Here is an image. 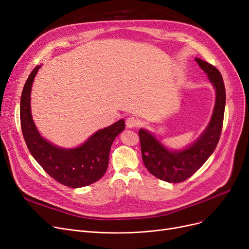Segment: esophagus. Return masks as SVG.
Listing matches in <instances>:
<instances>
[{
  "label": "esophagus",
  "mask_w": 249,
  "mask_h": 249,
  "mask_svg": "<svg viewBox=\"0 0 249 249\" xmlns=\"http://www.w3.org/2000/svg\"><path fill=\"white\" fill-rule=\"evenodd\" d=\"M140 124L139 120L137 119V118L133 117V116H130L128 117L126 119V126L128 128H134V127H138Z\"/></svg>",
  "instance_id": "34e87169"
}]
</instances>
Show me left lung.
<instances>
[{
	"label": "left lung",
	"instance_id": "1",
	"mask_svg": "<svg viewBox=\"0 0 249 249\" xmlns=\"http://www.w3.org/2000/svg\"><path fill=\"white\" fill-rule=\"evenodd\" d=\"M216 89V103L212 119L200 138L181 151H169L144 129L138 131L142 160L148 172L168 182H181L192 177L215 150L224 119L226 93L223 78L214 65L196 58Z\"/></svg>",
	"mask_w": 249,
	"mask_h": 249
}]
</instances>
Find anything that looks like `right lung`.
Wrapping results in <instances>:
<instances>
[{"label": "right lung", "instance_id": "right-lung-1", "mask_svg": "<svg viewBox=\"0 0 249 249\" xmlns=\"http://www.w3.org/2000/svg\"><path fill=\"white\" fill-rule=\"evenodd\" d=\"M40 67L32 71L22 90L20 121L23 137L35 160L59 184L70 188L89 186L106 173L109 153L115 137L125 129L124 120L99 130L77 148L63 149L43 139L34 125L30 94L34 77Z\"/></svg>", "mask_w": 249, "mask_h": 249}]
</instances>
